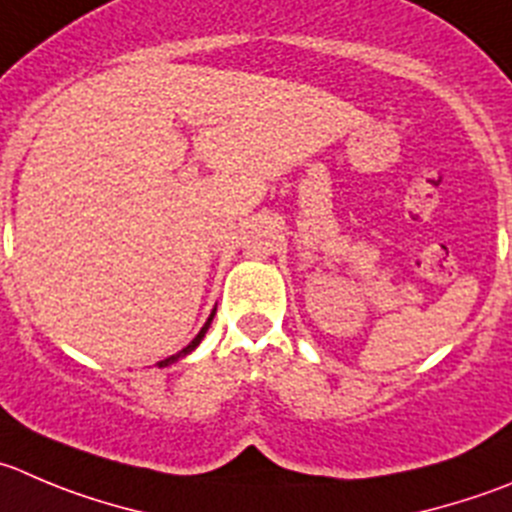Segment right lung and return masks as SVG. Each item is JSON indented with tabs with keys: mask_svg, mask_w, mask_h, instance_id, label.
I'll return each mask as SVG.
<instances>
[{
	"mask_svg": "<svg viewBox=\"0 0 512 512\" xmlns=\"http://www.w3.org/2000/svg\"><path fill=\"white\" fill-rule=\"evenodd\" d=\"M213 314H216V309H213V311H211V316H208V321H206V324H203V329H201V332H198V334H196V339H193V342H191V344H188V347H183V349H180V352H178V354H173V357H168V359H163V362H158V367H168V364L178 362V359H180V357H186V354H191V352H193V349H196V347H198V344H201V339H203V337H206V332H208V326H211V321H213Z\"/></svg>",
	"mask_w": 512,
	"mask_h": 512,
	"instance_id": "obj_1",
	"label": "right lung"
}]
</instances>
